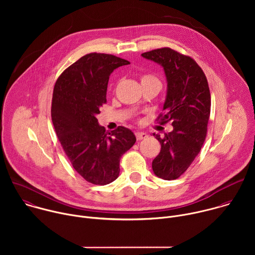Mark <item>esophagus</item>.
Returning <instances> with one entry per match:
<instances>
[{"label": "esophagus", "instance_id": "esophagus-1", "mask_svg": "<svg viewBox=\"0 0 255 255\" xmlns=\"http://www.w3.org/2000/svg\"><path fill=\"white\" fill-rule=\"evenodd\" d=\"M135 136H136L137 140H142V139H145L148 137V135L146 133H143V132H136Z\"/></svg>", "mask_w": 255, "mask_h": 255}]
</instances>
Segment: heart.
Returning <instances> with one entry per match:
<instances>
[{
  "label": "heart",
  "instance_id": "obj_1",
  "mask_svg": "<svg viewBox=\"0 0 255 255\" xmlns=\"http://www.w3.org/2000/svg\"><path fill=\"white\" fill-rule=\"evenodd\" d=\"M141 84H147V83H159L158 79L151 74H143L140 76Z\"/></svg>",
  "mask_w": 255,
  "mask_h": 255
}]
</instances>
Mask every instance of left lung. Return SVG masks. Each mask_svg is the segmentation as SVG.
Instances as JSON below:
<instances>
[{
	"mask_svg": "<svg viewBox=\"0 0 255 255\" xmlns=\"http://www.w3.org/2000/svg\"><path fill=\"white\" fill-rule=\"evenodd\" d=\"M141 55L164 69L167 93L157 121L161 125L169 122L173 126V130L162 138L153 133L161 149L152 161V169L162 179H176L192 164L206 139L211 111L208 81L192 57L169 47Z\"/></svg>",
	"mask_w": 255,
	"mask_h": 255,
	"instance_id": "obj_1",
	"label": "left lung"
}]
</instances>
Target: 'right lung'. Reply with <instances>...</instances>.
Returning a JSON list of instances; mask_svg holds the SVG:
<instances>
[{"mask_svg":"<svg viewBox=\"0 0 255 255\" xmlns=\"http://www.w3.org/2000/svg\"><path fill=\"white\" fill-rule=\"evenodd\" d=\"M129 63L112 54L89 53L54 85L51 119L56 135L76 171L94 185H108L119 176L120 158L136 142L130 129L119 126L109 132L96 118L107 103L110 75Z\"/></svg>","mask_w":255,"mask_h":255,"instance_id":"add662e5","label":"right lung"}]
</instances>
